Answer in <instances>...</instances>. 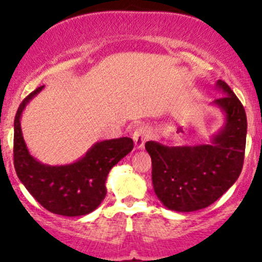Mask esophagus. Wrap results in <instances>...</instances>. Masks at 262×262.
I'll use <instances>...</instances> for the list:
<instances>
[{
	"label": "esophagus",
	"instance_id": "34e87169",
	"mask_svg": "<svg viewBox=\"0 0 262 262\" xmlns=\"http://www.w3.org/2000/svg\"><path fill=\"white\" fill-rule=\"evenodd\" d=\"M148 137H149V132H148V129L146 128V126H138V128L134 130L133 141H134V144H136V147L138 148V149L143 148L144 143L147 142Z\"/></svg>",
	"mask_w": 262,
	"mask_h": 262
}]
</instances>
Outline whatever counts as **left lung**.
<instances>
[{"instance_id":"8db88e82","label":"left lung","mask_w":262,"mask_h":262,"mask_svg":"<svg viewBox=\"0 0 262 262\" xmlns=\"http://www.w3.org/2000/svg\"><path fill=\"white\" fill-rule=\"evenodd\" d=\"M223 96L213 104L226 114L223 129L210 144L165 146L149 141L156 195L175 212H195L218 200L238 179L245 160L247 118L244 105L224 81L216 82Z\"/></svg>"}]
</instances>
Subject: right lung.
<instances>
[{
    "label": "right lung",
    "instance_id": "obj_1",
    "mask_svg": "<svg viewBox=\"0 0 262 262\" xmlns=\"http://www.w3.org/2000/svg\"><path fill=\"white\" fill-rule=\"evenodd\" d=\"M34 90L23 100L14 121V166L17 178L29 192L50 213L78 216L96 209L106 195L109 171L133 149L128 137L97 142L76 162L50 166L39 162L29 153L20 119L26 104L43 90Z\"/></svg>",
    "mask_w": 262,
    "mask_h": 262
}]
</instances>
